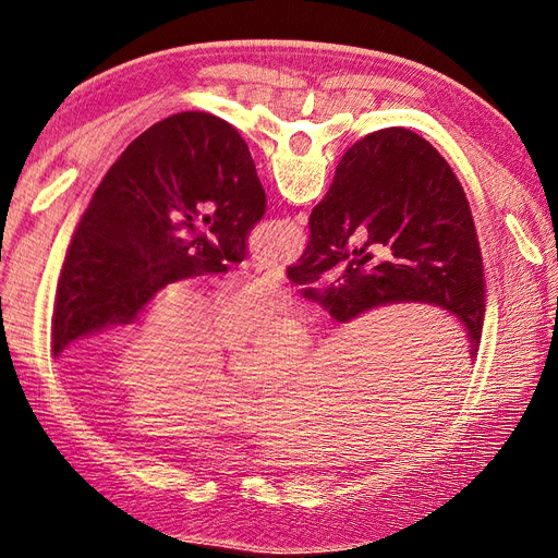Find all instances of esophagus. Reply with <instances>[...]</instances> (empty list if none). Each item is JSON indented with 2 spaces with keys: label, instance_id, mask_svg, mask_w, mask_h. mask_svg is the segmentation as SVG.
I'll use <instances>...</instances> for the list:
<instances>
[{
  "label": "esophagus",
  "instance_id": "34e87169",
  "mask_svg": "<svg viewBox=\"0 0 558 558\" xmlns=\"http://www.w3.org/2000/svg\"><path fill=\"white\" fill-rule=\"evenodd\" d=\"M253 269H256V275H260L269 283H281L283 281V267L277 265V263L258 260V263H253Z\"/></svg>",
  "mask_w": 558,
  "mask_h": 558
}]
</instances>
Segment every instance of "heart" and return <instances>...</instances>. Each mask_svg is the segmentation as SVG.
I'll use <instances>...</instances> for the list:
<instances>
[{"label":"heart","mask_w":558,"mask_h":558,"mask_svg":"<svg viewBox=\"0 0 558 558\" xmlns=\"http://www.w3.org/2000/svg\"><path fill=\"white\" fill-rule=\"evenodd\" d=\"M289 300L267 281H251L214 302L211 314L199 295H179L150 316L118 365V381L137 402L134 421L148 433L211 430L242 396L238 379L221 375L226 347L258 332ZM305 335L281 324L248 361L251 373L267 363L293 365L305 356Z\"/></svg>","instance_id":"heart-1"}]
</instances>
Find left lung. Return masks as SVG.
Masks as SVG:
<instances>
[{"instance_id": "8db88e82", "label": "left lung", "mask_w": 558, "mask_h": 558, "mask_svg": "<svg viewBox=\"0 0 558 558\" xmlns=\"http://www.w3.org/2000/svg\"><path fill=\"white\" fill-rule=\"evenodd\" d=\"M267 207L242 134L205 111L150 125L118 158L66 248L53 356L130 326L167 283L228 272Z\"/></svg>"}]
</instances>
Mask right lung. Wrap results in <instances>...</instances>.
I'll list each match as a JSON object with an SVG mask.
<instances>
[{
  "instance_id": "obj_1",
  "label": "right lung",
  "mask_w": 558,
  "mask_h": 558,
  "mask_svg": "<svg viewBox=\"0 0 558 558\" xmlns=\"http://www.w3.org/2000/svg\"><path fill=\"white\" fill-rule=\"evenodd\" d=\"M310 232L289 279L337 324L424 302L456 316L475 356L486 298L482 251L461 183L430 142L386 128L353 144L310 216Z\"/></svg>"
}]
</instances>
